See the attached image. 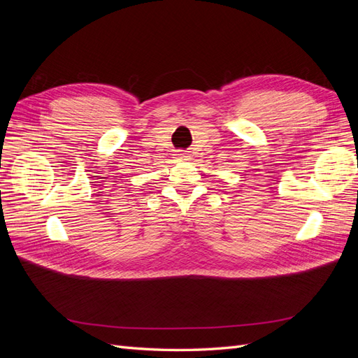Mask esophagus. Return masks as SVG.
Segmentation results:
<instances>
[{
    "mask_svg": "<svg viewBox=\"0 0 358 358\" xmlns=\"http://www.w3.org/2000/svg\"><path fill=\"white\" fill-rule=\"evenodd\" d=\"M178 155H179V158H180V159H187V154H183V152H182V154H178Z\"/></svg>",
    "mask_w": 358,
    "mask_h": 358,
    "instance_id": "esophagus-1",
    "label": "esophagus"
}]
</instances>
